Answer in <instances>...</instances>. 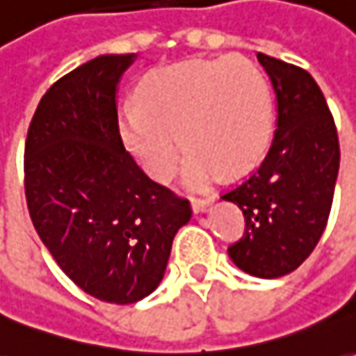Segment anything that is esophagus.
Instances as JSON below:
<instances>
[{"label": "esophagus", "instance_id": "esophagus-1", "mask_svg": "<svg viewBox=\"0 0 356 356\" xmlns=\"http://www.w3.org/2000/svg\"><path fill=\"white\" fill-rule=\"evenodd\" d=\"M212 202V198H193V212L198 214V212H204V210L209 209V204Z\"/></svg>", "mask_w": 356, "mask_h": 356}]
</instances>
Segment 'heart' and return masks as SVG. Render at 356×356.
Returning <instances> with one entry per match:
<instances>
[{
    "label": "heart",
    "mask_w": 356,
    "mask_h": 356,
    "mask_svg": "<svg viewBox=\"0 0 356 356\" xmlns=\"http://www.w3.org/2000/svg\"><path fill=\"white\" fill-rule=\"evenodd\" d=\"M140 107L118 111L128 152L158 181H168L191 147L185 183L204 187L220 171L238 177L265 158L273 132L269 83L249 58L187 60L152 70L138 86ZM181 138H178V134Z\"/></svg>",
    "instance_id": "1"
}]
</instances>
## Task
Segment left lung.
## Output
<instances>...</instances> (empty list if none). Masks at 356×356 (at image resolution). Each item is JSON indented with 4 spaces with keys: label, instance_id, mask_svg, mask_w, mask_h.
Masks as SVG:
<instances>
[{
    "label": "left lung",
    "instance_id": "left-lung-1",
    "mask_svg": "<svg viewBox=\"0 0 356 356\" xmlns=\"http://www.w3.org/2000/svg\"><path fill=\"white\" fill-rule=\"evenodd\" d=\"M277 97V130L263 163L222 195L238 204L245 232L228 248L243 273L279 279L318 245L339 173V138L325 97L298 66L257 54Z\"/></svg>",
    "mask_w": 356,
    "mask_h": 356
}]
</instances>
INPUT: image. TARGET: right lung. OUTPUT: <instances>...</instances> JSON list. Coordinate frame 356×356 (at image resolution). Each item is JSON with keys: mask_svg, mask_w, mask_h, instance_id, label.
Returning <instances> with one entry per match:
<instances>
[{"mask_svg": "<svg viewBox=\"0 0 356 356\" xmlns=\"http://www.w3.org/2000/svg\"><path fill=\"white\" fill-rule=\"evenodd\" d=\"M136 54L86 62L46 91L25 144L29 214L58 267L111 304L158 289L191 204L147 177L118 132L117 87Z\"/></svg>", "mask_w": 356, "mask_h": 356, "instance_id": "add662e5", "label": "right lung"}]
</instances>
